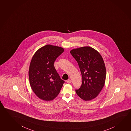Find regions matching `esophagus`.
Instances as JSON below:
<instances>
[{"instance_id":"34e87169","label":"esophagus","mask_w":131,"mask_h":131,"mask_svg":"<svg viewBox=\"0 0 131 131\" xmlns=\"http://www.w3.org/2000/svg\"><path fill=\"white\" fill-rule=\"evenodd\" d=\"M71 79H68V80H67V83H71Z\"/></svg>"}]
</instances>
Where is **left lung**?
<instances>
[{
  "mask_svg": "<svg viewBox=\"0 0 131 131\" xmlns=\"http://www.w3.org/2000/svg\"><path fill=\"white\" fill-rule=\"evenodd\" d=\"M76 60L81 71L82 83L76 90L81 99L90 101L96 97L104 85L106 70L99 52L90 47H83L70 51Z\"/></svg>",
  "mask_w": 131,
  "mask_h": 131,
  "instance_id": "left-lung-1",
  "label": "left lung"
}]
</instances>
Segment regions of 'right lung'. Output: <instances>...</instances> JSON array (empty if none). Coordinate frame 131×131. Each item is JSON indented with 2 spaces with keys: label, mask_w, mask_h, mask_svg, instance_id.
<instances>
[{
  "label": "right lung",
  "mask_w": 131,
  "mask_h": 131,
  "mask_svg": "<svg viewBox=\"0 0 131 131\" xmlns=\"http://www.w3.org/2000/svg\"><path fill=\"white\" fill-rule=\"evenodd\" d=\"M64 51L61 47L47 45L39 49L32 58L29 71L30 84L34 92L41 100L54 99L64 83L53 65Z\"/></svg>",
  "instance_id": "add662e5"
}]
</instances>
